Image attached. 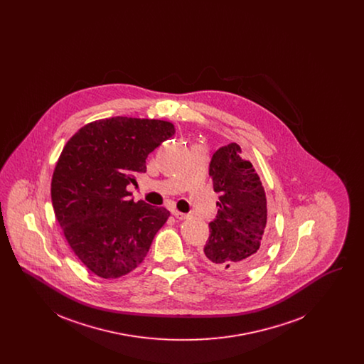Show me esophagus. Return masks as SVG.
Masks as SVG:
<instances>
[{
    "label": "esophagus",
    "mask_w": 364,
    "mask_h": 364,
    "mask_svg": "<svg viewBox=\"0 0 364 364\" xmlns=\"http://www.w3.org/2000/svg\"><path fill=\"white\" fill-rule=\"evenodd\" d=\"M173 215L177 220H187L190 217V214H186V213H181L178 210H173Z\"/></svg>",
    "instance_id": "1"
}]
</instances>
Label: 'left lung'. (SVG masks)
<instances>
[{
    "label": "left lung",
    "mask_w": 364,
    "mask_h": 364,
    "mask_svg": "<svg viewBox=\"0 0 364 364\" xmlns=\"http://www.w3.org/2000/svg\"><path fill=\"white\" fill-rule=\"evenodd\" d=\"M208 174L220 193L218 213L208 224L210 236L202 259L225 274H242L259 263L269 244L264 233L267 205L259 176L236 143L220 147Z\"/></svg>",
    "instance_id": "1"
}]
</instances>
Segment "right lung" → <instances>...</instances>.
<instances>
[{"instance_id":"1","label":"right lung","mask_w":364,"mask_h":364,"mask_svg":"<svg viewBox=\"0 0 364 364\" xmlns=\"http://www.w3.org/2000/svg\"><path fill=\"white\" fill-rule=\"evenodd\" d=\"M174 134L172 122L112 117L90 122L65 144L52 178L55 218L75 255L102 278L128 274L171 215L127 191L146 158Z\"/></svg>"}]
</instances>
